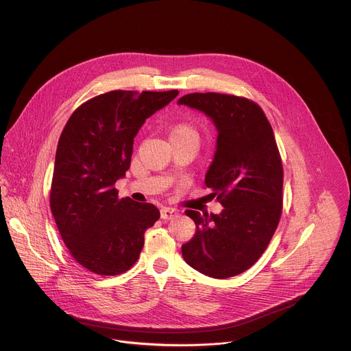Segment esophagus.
<instances>
[{
	"mask_svg": "<svg viewBox=\"0 0 351 351\" xmlns=\"http://www.w3.org/2000/svg\"><path fill=\"white\" fill-rule=\"evenodd\" d=\"M178 215H179V211L176 208H171V207H162L161 208V218L162 219H172Z\"/></svg>",
	"mask_w": 351,
	"mask_h": 351,
	"instance_id": "obj_1",
	"label": "esophagus"
}]
</instances>
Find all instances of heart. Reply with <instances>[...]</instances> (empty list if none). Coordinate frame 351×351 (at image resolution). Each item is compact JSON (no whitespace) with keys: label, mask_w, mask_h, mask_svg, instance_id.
<instances>
[{"label":"heart","mask_w":351,"mask_h":351,"mask_svg":"<svg viewBox=\"0 0 351 351\" xmlns=\"http://www.w3.org/2000/svg\"><path fill=\"white\" fill-rule=\"evenodd\" d=\"M171 138H191L194 141L198 140L197 130L187 123H179L171 130Z\"/></svg>","instance_id":"1"}]
</instances>
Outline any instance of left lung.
Returning <instances> with one entry per match:
<instances>
[{"label": "left lung", "mask_w": 351, "mask_h": 351, "mask_svg": "<svg viewBox=\"0 0 351 351\" xmlns=\"http://www.w3.org/2000/svg\"><path fill=\"white\" fill-rule=\"evenodd\" d=\"M178 104L204 112L215 125L206 184L223 207L211 215L186 211L195 233L182 245V256L207 276L230 278L258 261L280 219L283 168L275 136L260 106L243 97L191 93Z\"/></svg>", "instance_id": "left-lung-1"}]
</instances>
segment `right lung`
<instances>
[{
	"instance_id": "right-lung-1",
	"label": "right lung",
	"mask_w": 351,
	"mask_h": 351,
	"mask_svg": "<svg viewBox=\"0 0 351 351\" xmlns=\"http://www.w3.org/2000/svg\"><path fill=\"white\" fill-rule=\"evenodd\" d=\"M178 94H99L72 114L61 133L49 206L71 256L93 274L126 272L140 256L144 232L160 218L153 204L119 199L114 184L130 167L133 141L145 119Z\"/></svg>"
}]
</instances>
